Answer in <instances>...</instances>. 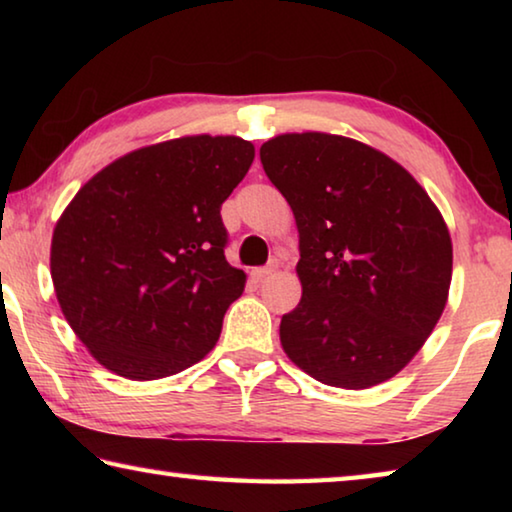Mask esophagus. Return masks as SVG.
Wrapping results in <instances>:
<instances>
[{"label":"esophagus","instance_id":"34e87169","mask_svg":"<svg viewBox=\"0 0 512 512\" xmlns=\"http://www.w3.org/2000/svg\"><path fill=\"white\" fill-rule=\"evenodd\" d=\"M273 273H275V264H271V266H264V268H255V271L250 273V275H253V280H255V282H262V280H266L268 275H273Z\"/></svg>","mask_w":512,"mask_h":512}]
</instances>
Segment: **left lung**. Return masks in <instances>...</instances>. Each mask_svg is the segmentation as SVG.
Segmentation results:
<instances>
[{"label": "left lung", "instance_id": "8db88e82", "mask_svg": "<svg viewBox=\"0 0 512 512\" xmlns=\"http://www.w3.org/2000/svg\"><path fill=\"white\" fill-rule=\"evenodd\" d=\"M259 158L300 237L302 298L280 323L287 357L348 391L395 377L447 305L443 214L402 164L352 137L284 133Z\"/></svg>", "mask_w": 512, "mask_h": 512}]
</instances>
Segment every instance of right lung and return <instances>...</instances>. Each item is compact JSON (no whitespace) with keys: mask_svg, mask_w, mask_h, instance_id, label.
Segmentation results:
<instances>
[{"mask_svg":"<svg viewBox=\"0 0 512 512\" xmlns=\"http://www.w3.org/2000/svg\"><path fill=\"white\" fill-rule=\"evenodd\" d=\"M255 160L235 135H187L121 155L65 207L51 280L74 334L103 368L162 379L201 361L246 273L223 255L221 205Z\"/></svg>","mask_w":512,"mask_h":512,"instance_id":"right-lung-1","label":"right lung"}]
</instances>
